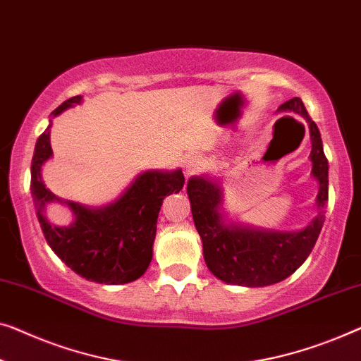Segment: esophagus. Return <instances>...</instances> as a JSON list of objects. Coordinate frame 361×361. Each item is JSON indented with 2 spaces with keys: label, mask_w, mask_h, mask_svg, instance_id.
<instances>
[{
  "label": "esophagus",
  "mask_w": 361,
  "mask_h": 361,
  "mask_svg": "<svg viewBox=\"0 0 361 361\" xmlns=\"http://www.w3.org/2000/svg\"><path fill=\"white\" fill-rule=\"evenodd\" d=\"M202 166V161L197 158V156H189V158H185L184 161V168H185V174L187 176H192L195 174V172L200 169Z\"/></svg>",
  "instance_id": "34e87169"
}]
</instances>
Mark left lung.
Instances as JSON below:
<instances>
[{
  "label": "left lung",
  "mask_w": 361,
  "mask_h": 361,
  "mask_svg": "<svg viewBox=\"0 0 361 361\" xmlns=\"http://www.w3.org/2000/svg\"><path fill=\"white\" fill-rule=\"evenodd\" d=\"M279 111L298 114L306 120L311 137L312 176L319 182L317 216L295 233L267 231L223 221L219 205L223 192L207 177H192L187 184L193 223L203 244L207 267L216 279L239 286H267L285 280L307 259L322 229L329 200V163L322 149L321 133L300 97L281 104ZM291 117H281L286 120ZM279 120V122H280ZM293 120V118H291Z\"/></svg>",
  "instance_id": "left-lung-1"
}]
</instances>
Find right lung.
Returning a JSON list of instances; mask_svg holds the SVG:
<instances>
[{"instance_id": "add662e5", "label": "right lung", "mask_w": 361, "mask_h": 361, "mask_svg": "<svg viewBox=\"0 0 361 361\" xmlns=\"http://www.w3.org/2000/svg\"><path fill=\"white\" fill-rule=\"evenodd\" d=\"M81 96L70 97L51 112V118L80 104ZM50 125L40 135L30 166V193L42 231L51 250L82 279L96 283H130L142 276L153 257L156 223L166 195L184 187V174L146 171L116 202L90 208L65 202L75 215L70 226H56L45 216L50 202H61L42 180V166L51 156Z\"/></svg>"}]
</instances>
